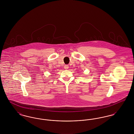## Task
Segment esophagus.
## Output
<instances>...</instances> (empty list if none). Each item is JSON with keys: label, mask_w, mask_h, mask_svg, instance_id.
<instances>
[{"label": "esophagus", "mask_w": 134, "mask_h": 134, "mask_svg": "<svg viewBox=\"0 0 134 134\" xmlns=\"http://www.w3.org/2000/svg\"><path fill=\"white\" fill-rule=\"evenodd\" d=\"M64 68H65V69H68L69 68V66H68V65H65L64 66Z\"/></svg>", "instance_id": "obj_1"}]
</instances>
